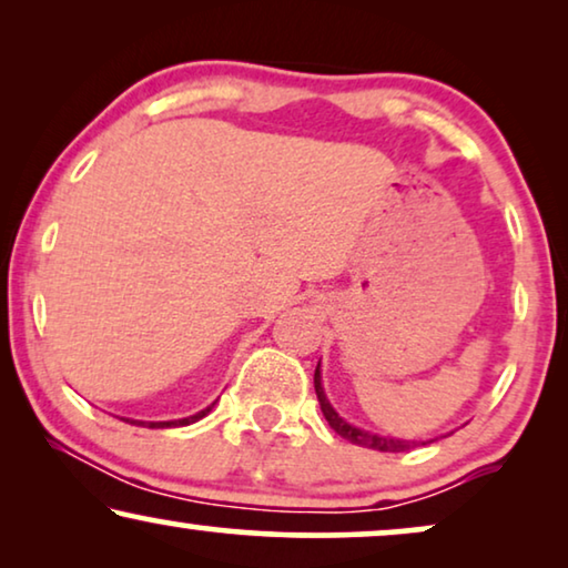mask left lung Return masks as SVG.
Here are the masks:
<instances>
[{"label": "left lung", "instance_id": "obj_1", "mask_svg": "<svg viewBox=\"0 0 568 568\" xmlns=\"http://www.w3.org/2000/svg\"><path fill=\"white\" fill-rule=\"evenodd\" d=\"M315 393H317V400H321V410L325 416V422L331 424V429L338 434V437H344L352 442V445H359V447H367V449H379V453H406V449H414L418 445H426V442H434V439H400V437H383V434H375V432H367V429H359V426L348 424L344 416H338V410L331 406L328 395L323 390V377H321V362H317L315 367Z\"/></svg>", "mask_w": 568, "mask_h": 568}]
</instances>
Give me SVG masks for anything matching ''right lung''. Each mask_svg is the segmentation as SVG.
Listing matches in <instances>:
<instances>
[{
  "label": "right lung",
  "mask_w": 568,
  "mask_h": 568,
  "mask_svg": "<svg viewBox=\"0 0 568 568\" xmlns=\"http://www.w3.org/2000/svg\"><path fill=\"white\" fill-rule=\"evenodd\" d=\"M216 403V400H214ZM214 403L212 406H206L204 410H199V414H193V416H185V418H173V422H136V418H123V422H129V424H136V426H150V429H170V426H189V424H196L199 418H204L209 410L214 408Z\"/></svg>",
  "instance_id": "right-lung-1"
}]
</instances>
